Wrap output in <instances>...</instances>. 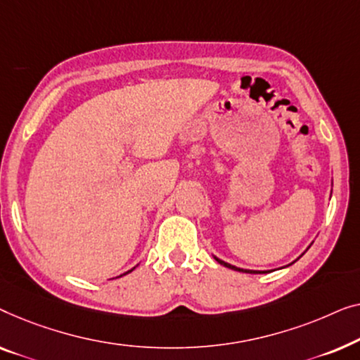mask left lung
<instances>
[{
	"instance_id": "1",
	"label": "left lung",
	"mask_w": 360,
	"mask_h": 360,
	"mask_svg": "<svg viewBox=\"0 0 360 360\" xmlns=\"http://www.w3.org/2000/svg\"><path fill=\"white\" fill-rule=\"evenodd\" d=\"M217 261L220 262V264H224L225 267H230V269H233V271H241V272H248V274H257L256 271H246V269H240V267H235V266H231V264H229V262H224V261H220L219 257H215Z\"/></svg>"
}]
</instances>
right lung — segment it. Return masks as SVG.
<instances>
[{
    "instance_id": "obj_1",
    "label": "right lung",
    "mask_w": 360,
    "mask_h": 360,
    "mask_svg": "<svg viewBox=\"0 0 360 360\" xmlns=\"http://www.w3.org/2000/svg\"><path fill=\"white\" fill-rule=\"evenodd\" d=\"M129 272H130V271H129ZM125 274H127V272H125Z\"/></svg>"
}]
</instances>
